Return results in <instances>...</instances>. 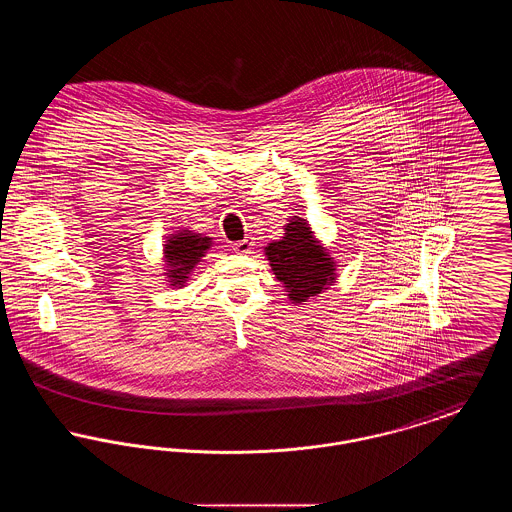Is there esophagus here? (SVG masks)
Segmentation results:
<instances>
[{"instance_id":"1","label":"esophagus","mask_w":512,"mask_h":512,"mask_svg":"<svg viewBox=\"0 0 512 512\" xmlns=\"http://www.w3.org/2000/svg\"><path fill=\"white\" fill-rule=\"evenodd\" d=\"M253 245H255L253 238H249V236H247L245 240H242V242H236L232 247H234V251H238V253H251Z\"/></svg>"}]
</instances>
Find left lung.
<instances>
[{"label":"left lung","mask_w":512,"mask_h":512,"mask_svg":"<svg viewBox=\"0 0 512 512\" xmlns=\"http://www.w3.org/2000/svg\"><path fill=\"white\" fill-rule=\"evenodd\" d=\"M282 240L265 247L274 276L284 284L293 303L315 297L336 280V263L318 244L307 220L295 219L286 224Z\"/></svg>","instance_id":"obj_1"}]
</instances>
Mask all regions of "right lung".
I'll return each mask as SVG.
<instances>
[{
	"mask_svg": "<svg viewBox=\"0 0 512 512\" xmlns=\"http://www.w3.org/2000/svg\"><path fill=\"white\" fill-rule=\"evenodd\" d=\"M211 247V238L195 234L192 230H178L171 234L165 244V265L167 278L174 288H184L192 270L197 267L201 257H205Z\"/></svg>",
	"mask_w": 512,
	"mask_h": 512,
	"instance_id": "right-lung-1",
	"label": "right lung"
}]
</instances>
